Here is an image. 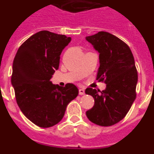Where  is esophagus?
Here are the masks:
<instances>
[{"label": "esophagus", "instance_id": "esophagus-1", "mask_svg": "<svg viewBox=\"0 0 154 154\" xmlns=\"http://www.w3.org/2000/svg\"><path fill=\"white\" fill-rule=\"evenodd\" d=\"M79 95H84V94H85V89H79Z\"/></svg>", "mask_w": 154, "mask_h": 154}]
</instances>
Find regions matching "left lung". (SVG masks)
<instances>
[{
	"instance_id": "left-lung-1",
	"label": "left lung",
	"mask_w": 154,
	"mask_h": 154,
	"mask_svg": "<svg viewBox=\"0 0 154 154\" xmlns=\"http://www.w3.org/2000/svg\"><path fill=\"white\" fill-rule=\"evenodd\" d=\"M85 40L99 53L96 79L106 84L102 92L85 89L95 101L86 116L99 126H112L126 116L136 99L138 75L133 53L125 42L106 31L86 37Z\"/></svg>"
}]
</instances>
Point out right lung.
<instances>
[{"label": "right lung", "mask_w": 154, "mask_h": 154, "mask_svg": "<svg viewBox=\"0 0 154 154\" xmlns=\"http://www.w3.org/2000/svg\"><path fill=\"white\" fill-rule=\"evenodd\" d=\"M71 40V37L41 31L20 46L14 59L11 85L16 101L23 114L40 127L59 123L68 104L78 96L73 84L63 87L50 81Z\"/></svg>", "instance_id": "add662e5"}]
</instances>
